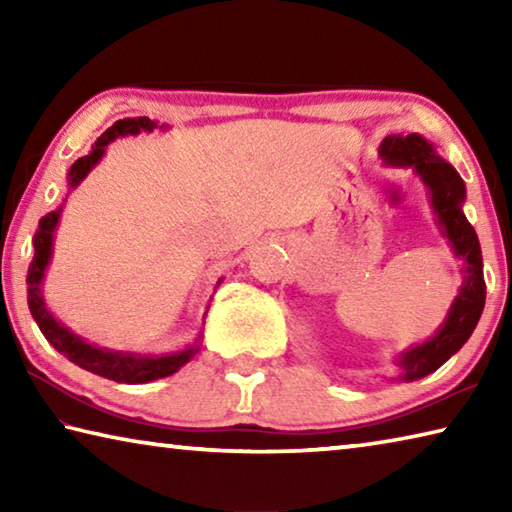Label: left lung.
Listing matches in <instances>:
<instances>
[{
    "mask_svg": "<svg viewBox=\"0 0 512 512\" xmlns=\"http://www.w3.org/2000/svg\"><path fill=\"white\" fill-rule=\"evenodd\" d=\"M388 167H411L429 189L431 210L438 228L449 241L454 255L463 262V284L458 289L445 323L424 343L413 345L397 357L402 381H415L436 372L470 339L485 305L483 257L479 237L463 214L465 183L458 171L438 155L422 135H388L379 146Z\"/></svg>",
    "mask_w": 512,
    "mask_h": 512,
    "instance_id": "left-lung-1",
    "label": "left lung"
}]
</instances>
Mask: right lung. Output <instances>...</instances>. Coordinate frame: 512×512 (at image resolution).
I'll return each instance as SVG.
<instances>
[{"label":"right lung","instance_id":"right-lung-1","mask_svg":"<svg viewBox=\"0 0 512 512\" xmlns=\"http://www.w3.org/2000/svg\"><path fill=\"white\" fill-rule=\"evenodd\" d=\"M153 128H158V121H153L149 117H135V119L128 117V119L115 121V124H112L97 142H94L92 151L69 167L67 187L69 189L79 187L85 180V176H88V173L101 162L103 155H106V146L110 142H115L117 137L153 133ZM160 128H167V126H160ZM60 212H63V205L40 219L36 235H33V248H36V255H33V262L29 266V275H27L29 309H31L33 320H36L40 327V332L45 334V339L79 368L90 370L99 377L119 381V384H146V381L169 377L173 372L183 368L187 361H192L196 357V352L201 350V343L198 341L203 339V334H198V339L183 350L164 352V354H137V352L99 348V345L81 339L79 334H74L72 329L65 327L60 320L54 318V314H51L45 305V296H42V280H45L47 266L51 262V253H54V232L58 228ZM216 284H221V280Z\"/></svg>","mask_w":512,"mask_h":512}]
</instances>
